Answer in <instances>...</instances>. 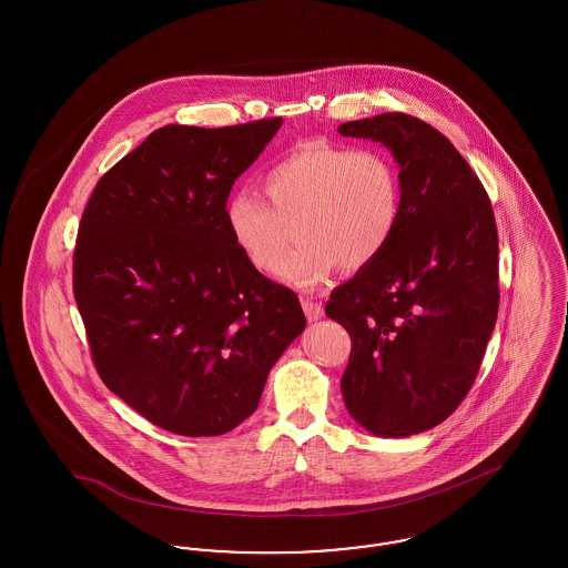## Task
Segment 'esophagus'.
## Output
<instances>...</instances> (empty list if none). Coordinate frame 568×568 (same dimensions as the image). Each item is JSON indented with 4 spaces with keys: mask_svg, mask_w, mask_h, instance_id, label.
<instances>
[{
    "mask_svg": "<svg viewBox=\"0 0 568 568\" xmlns=\"http://www.w3.org/2000/svg\"><path fill=\"white\" fill-rule=\"evenodd\" d=\"M302 308H304V315L308 322H317L324 317L322 302H315L313 297H302Z\"/></svg>",
    "mask_w": 568,
    "mask_h": 568,
    "instance_id": "1",
    "label": "esophagus"
}]
</instances>
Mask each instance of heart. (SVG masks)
<instances>
[{
  "instance_id": "b5f03b06",
  "label": "heart",
  "mask_w": 568,
  "mask_h": 568,
  "mask_svg": "<svg viewBox=\"0 0 568 568\" xmlns=\"http://www.w3.org/2000/svg\"><path fill=\"white\" fill-rule=\"evenodd\" d=\"M262 193L241 191L225 204V225L246 262L276 272L296 227L297 243L281 276L313 290L341 264L371 266L392 241L403 213L400 174L378 149L324 140L297 144L262 176Z\"/></svg>"
}]
</instances>
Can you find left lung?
<instances>
[{"mask_svg":"<svg viewBox=\"0 0 568 568\" xmlns=\"http://www.w3.org/2000/svg\"><path fill=\"white\" fill-rule=\"evenodd\" d=\"M400 168V223L377 260L338 285L325 315L352 336L341 381L368 433L403 438L445 422L479 373L498 315V234L484 185L433 125L403 112L349 121Z\"/></svg>","mask_w":568,"mask_h":568,"instance_id":"left-lung-1","label":"left lung"}]
</instances>
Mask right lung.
<instances>
[{"label": "right lung", "mask_w": 568, "mask_h": 568, "mask_svg": "<svg viewBox=\"0 0 568 568\" xmlns=\"http://www.w3.org/2000/svg\"><path fill=\"white\" fill-rule=\"evenodd\" d=\"M283 119L165 125L98 181L74 297L112 394L181 436L234 430L306 327L296 294L246 262L225 225L234 181Z\"/></svg>", "instance_id": "add662e5"}]
</instances>
